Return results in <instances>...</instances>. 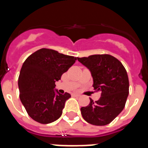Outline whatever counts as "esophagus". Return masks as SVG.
I'll list each match as a JSON object with an SVG mask.
<instances>
[{
  "label": "esophagus",
  "mask_w": 148,
  "mask_h": 148,
  "mask_svg": "<svg viewBox=\"0 0 148 148\" xmlns=\"http://www.w3.org/2000/svg\"><path fill=\"white\" fill-rule=\"evenodd\" d=\"M72 97H80V95H76V94H72Z\"/></svg>",
  "instance_id": "34e87169"
}]
</instances>
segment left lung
I'll return each mask as SVG.
<instances>
[{
	"instance_id": "obj_1",
	"label": "left lung",
	"mask_w": 148,
	"mask_h": 148,
	"mask_svg": "<svg viewBox=\"0 0 148 148\" xmlns=\"http://www.w3.org/2000/svg\"><path fill=\"white\" fill-rule=\"evenodd\" d=\"M88 67L93 77V87L101 97L81 108L86 121L96 126L110 124L124 108L129 94V81L126 69L117 58L110 54H95L77 58Z\"/></svg>"
}]
</instances>
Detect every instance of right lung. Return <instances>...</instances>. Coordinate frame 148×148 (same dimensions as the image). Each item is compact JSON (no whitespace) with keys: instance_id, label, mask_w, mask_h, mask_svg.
<instances>
[{"instance_id":"obj_1","label":"right lung","mask_w":148,"mask_h":148,"mask_svg":"<svg viewBox=\"0 0 148 148\" xmlns=\"http://www.w3.org/2000/svg\"><path fill=\"white\" fill-rule=\"evenodd\" d=\"M76 60L47 48L35 51L25 60L18 77L19 96L27 113L35 121L49 124L61 116L71 95H61L53 88Z\"/></svg>"}]
</instances>
